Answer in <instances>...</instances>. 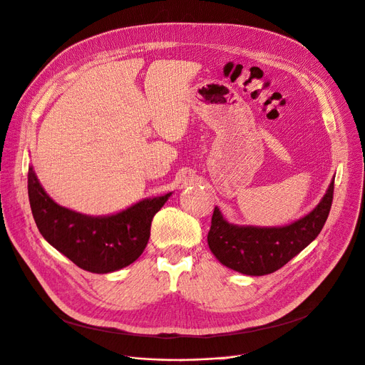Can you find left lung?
I'll return each mask as SVG.
<instances>
[{
    "label": "left lung",
    "mask_w": 365,
    "mask_h": 365,
    "mask_svg": "<svg viewBox=\"0 0 365 365\" xmlns=\"http://www.w3.org/2000/svg\"><path fill=\"white\" fill-rule=\"evenodd\" d=\"M334 183L335 179L312 212L282 227L230 224L215 207L208 233L211 252L227 268L245 275L278 271L319 236L332 207Z\"/></svg>",
    "instance_id": "obj_1"
}]
</instances>
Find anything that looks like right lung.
<instances>
[{"label":"right lung","instance_id":"1","mask_svg":"<svg viewBox=\"0 0 365 365\" xmlns=\"http://www.w3.org/2000/svg\"><path fill=\"white\" fill-rule=\"evenodd\" d=\"M27 190L33 218L43 239L78 268L109 274L135 262L144 252L153 217L170 193L143 200L108 217L84 215L53 202L29 168Z\"/></svg>","mask_w":365,"mask_h":365}]
</instances>
